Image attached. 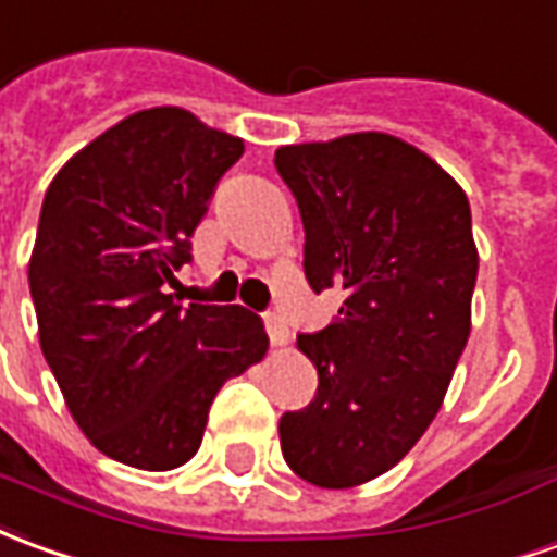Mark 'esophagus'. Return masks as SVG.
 Masks as SVG:
<instances>
[{"label":"esophagus","instance_id":"34e87169","mask_svg":"<svg viewBox=\"0 0 557 557\" xmlns=\"http://www.w3.org/2000/svg\"><path fill=\"white\" fill-rule=\"evenodd\" d=\"M265 332L268 337H271V346L289 344V325L283 322L280 313H265Z\"/></svg>","mask_w":557,"mask_h":557}]
</instances>
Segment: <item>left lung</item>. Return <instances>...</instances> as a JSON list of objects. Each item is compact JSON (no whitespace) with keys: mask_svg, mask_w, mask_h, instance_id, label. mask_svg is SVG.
I'll use <instances>...</instances> for the list:
<instances>
[{"mask_svg":"<svg viewBox=\"0 0 557 557\" xmlns=\"http://www.w3.org/2000/svg\"><path fill=\"white\" fill-rule=\"evenodd\" d=\"M280 177L305 223V274L344 305L298 349L317 364L280 449L301 480L352 488L410 453L441 410L470 334L480 252L465 189L386 132L286 144Z\"/></svg>","mask_w":557,"mask_h":557,"instance_id":"8db88e82","label":"left lung"}]
</instances>
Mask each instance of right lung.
Instances as JSON below:
<instances>
[{
  "label": "right lung",
  "instance_id": "obj_1",
  "mask_svg": "<svg viewBox=\"0 0 557 557\" xmlns=\"http://www.w3.org/2000/svg\"><path fill=\"white\" fill-rule=\"evenodd\" d=\"M240 153V138L162 104L102 132L48 186L29 259L38 341L77 428L120 465H186L225 380L268 352L250 310L165 292Z\"/></svg>",
  "mask_w": 557,
  "mask_h": 557
}]
</instances>
